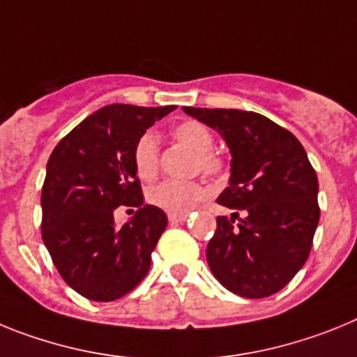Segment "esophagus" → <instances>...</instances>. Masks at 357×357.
I'll return each mask as SVG.
<instances>
[{"instance_id":"obj_1","label":"esophagus","mask_w":357,"mask_h":357,"mask_svg":"<svg viewBox=\"0 0 357 357\" xmlns=\"http://www.w3.org/2000/svg\"><path fill=\"white\" fill-rule=\"evenodd\" d=\"M187 213H169V221L170 222H183L187 221Z\"/></svg>"}]
</instances>
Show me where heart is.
Instances as JSON below:
<instances>
[{"label":"heart","mask_w":357,"mask_h":357,"mask_svg":"<svg viewBox=\"0 0 357 357\" xmlns=\"http://www.w3.org/2000/svg\"><path fill=\"white\" fill-rule=\"evenodd\" d=\"M174 140L197 154V169L204 174L217 176L222 172V160L212 153L213 135L208 127L197 120H185L172 129ZM132 163L138 178L151 181L160 170V140L147 131L136 140L132 149ZM208 190L201 181L165 179L149 190V201L169 213H187L206 197Z\"/></svg>","instance_id":"b5f03b06"}]
</instances>
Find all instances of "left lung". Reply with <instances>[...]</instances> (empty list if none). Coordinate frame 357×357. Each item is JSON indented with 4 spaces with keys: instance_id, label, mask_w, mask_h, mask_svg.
I'll return each mask as SVG.
<instances>
[{
    "instance_id": "obj_1",
    "label": "left lung",
    "mask_w": 357,
    "mask_h": 357,
    "mask_svg": "<svg viewBox=\"0 0 357 357\" xmlns=\"http://www.w3.org/2000/svg\"><path fill=\"white\" fill-rule=\"evenodd\" d=\"M183 111L221 132L231 153L230 187L217 203L237 212L217 217L206 248L213 277L244 298L278 293L305 264L320 221L318 178L305 149L253 111Z\"/></svg>"
}]
</instances>
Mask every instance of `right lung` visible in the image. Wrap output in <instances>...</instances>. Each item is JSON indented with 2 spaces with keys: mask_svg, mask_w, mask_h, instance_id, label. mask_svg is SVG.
<instances>
[{
  "mask_svg": "<svg viewBox=\"0 0 357 357\" xmlns=\"http://www.w3.org/2000/svg\"><path fill=\"white\" fill-rule=\"evenodd\" d=\"M176 105H105L55 145L43 185V243L71 289L95 302L131 293L151 268L165 212L144 204L132 163L136 140ZM135 217L116 227L119 206Z\"/></svg>",
  "mask_w": 357,
  "mask_h": 357,
  "instance_id": "add662e5",
  "label": "right lung"
}]
</instances>
